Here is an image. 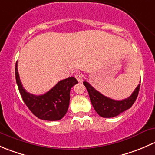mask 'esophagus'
<instances>
[{"instance_id": "1", "label": "esophagus", "mask_w": 155, "mask_h": 155, "mask_svg": "<svg viewBox=\"0 0 155 155\" xmlns=\"http://www.w3.org/2000/svg\"><path fill=\"white\" fill-rule=\"evenodd\" d=\"M75 77H76V79H77L78 82H82V81H83L82 75L80 74V73H77V74H76Z\"/></svg>"}]
</instances>
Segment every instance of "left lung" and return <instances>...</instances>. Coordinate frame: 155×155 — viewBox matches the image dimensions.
Returning a JSON list of instances; mask_svg holds the SVG:
<instances>
[{
	"label": "left lung",
	"mask_w": 155,
	"mask_h": 155,
	"mask_svg": "<svg viewBox=\"0 0 155 155\" xmlns=\"http://www.w3.org/2000/svg\"><path fill=\"white\" fill-rule=\"evenodd\" d=\"M84 85L86 87L90 97L91 102L94 109L98 115L103 118H112L130 109L137 100L140 91V85L136 87L132 94L128 98L121 101H115L104 96L102 94L94 89L88 82H84Z\"/></svg>",
	"instance_id": "1"
}]
</instances>
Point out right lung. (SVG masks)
Segmentation results:
<instances>
[{
  "mask_svg": "<svg viewBox=\"0 0 155 155\" xmlns=\"http://www.w3.org/2000/svg\"><path fill=\"white\" fill-rule=\"evenodd\" d=\"M15 79L22 100L28 108L37 118L46 121H58L68 112L71 87L78 83L74 77H69L58 82L51 90L42 95H34L25 91L20 80L17 62Z\"/></svg>",
  "mask_w": 155,
  "mask_h": 155,
  "instance_id": "obj_1",
  "label": "right lung"
}]
</instances>
